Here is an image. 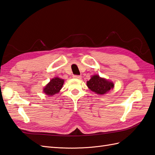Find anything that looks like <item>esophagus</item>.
Wrapping results in <instances>:
<instances>
[{"label":"esophagus","mask_w":155,"mask_h":155,"mask_svg":"<svg viewBox=\"0 0 155 155\" xmlns=\"http://www.w3.org/2000/svg\"><path fill=\"white\" fill-rule=\"evenodd\" d=\"M74 78L75 79H78V80H80V79L81 78V75H74L73 76Z\"/></svg>","instance_id":"esophagus-1"}]
</instances>
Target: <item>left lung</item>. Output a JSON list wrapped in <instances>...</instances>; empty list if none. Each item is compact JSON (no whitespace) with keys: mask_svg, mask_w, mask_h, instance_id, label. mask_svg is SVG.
I'll return each mask as SVG.
<instances>
[{"mask_svg":"<svg viewBox=\"0 0 155 155\" xmlns=\"http://www.w3.org/2000/svg\"><path fill=\"white\" fill-rule=\"evenodd\" d=\"M87 85L92 91L99 95H104L114 87V84L112 81L99 77L98 75H93L87 81Z\"/></svg>","mask_w":155,"mask_h":155,"instance_id":"left-lung-1","label":"left lung"}]
</instances>
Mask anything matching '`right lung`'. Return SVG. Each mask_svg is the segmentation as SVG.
Returning a JSON list of instances; mask_svg holds the SVG:
<instances>
[{
    "mask_svg": "<svg viewBox=\"0 0 155 155\" xmlns=\"http://www.w3.org/2000/svg\"><path fill=\"white\" fill-rule=\"evenodd\" d=\"M64 80L59 78H54L51 79L50 81L44 88L43 91L44 94L48 96L54 95L58 94L62 87Z\"/></svg>",
    "mask_w": 155,
    "mask_h": 155,
    "instance_id": "right-lung-1",
    "label": "right lung"
}]
</instances>
